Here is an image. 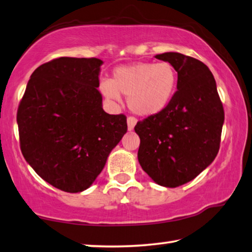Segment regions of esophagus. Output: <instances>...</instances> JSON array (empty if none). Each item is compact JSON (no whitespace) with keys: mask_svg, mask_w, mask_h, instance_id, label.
I'll use <instances>...</instances> for the list:
<instances>
[{"mask_svg":"<svg viewBox=\"0 0 252 252\" xmlns=\"http://www.w3.org/2000/svg\"><path fill=\"white\" fill-rule=\"evenodd\" d=\"M126 121H127V129L132 130L137 123V119L134 118V116H129V118L126 119Z\"/></svg>","mask_w":252,"mask_h":252,"instance_id":"esophagus-1","label":"esophagus"}]
</instances>
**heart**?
Listing matches in <instances>:
<instances>
[{
    "label": "heart",
    "mask_w": 252,
    "mask_h": 252,
    "mask_svg": "<svg viewBox=\"0 0 252 252\" xmlns=\"http://www.w3.org/2000/svg\"><path fill=\"white\" fill-rule=\"evenodd\" d=\"M178 84V73L168 62L136 63L116 69L111 82L100 90L108 98L118 100L120 94L129 97V106L139 115H153L171 102Z\"/></svg>",
    "instance_id": "obj_1"
}]
</instances>
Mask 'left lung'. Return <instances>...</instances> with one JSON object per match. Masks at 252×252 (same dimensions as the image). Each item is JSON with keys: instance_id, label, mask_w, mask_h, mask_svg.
Listing matches in <instances>:
<instances>
[{"instance_id": "8db88e82", "label": "left lung", "mask_w": 252, "mask_h": 252, "mask_svg": "<svg viewBox=\"0 0 252 252\" xmlns=\"http://www.w3.org/2000/svg\"><path fill=\"white\" fill-rule=\"evenodd\" d=\"M178 72L166 107L138 121V160L157 185L175 188L200 174L220 150L224 108L208 66L175 52L157 54Z\"/></svg>"}]
</instances>
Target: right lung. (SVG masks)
<instances>
[{"label":"right lung","instance_id":"add662e5","mask_svg":"<svg viewBox=\"0 0 252 252\" xmlns=\"http://www.w3.org/2000/svg\"><path fill=\"white\" fill-rule=\"evenodd\" d=\"M96 58H59L33 71L19 104L20 149L40 178L80 192L102 172L127 130L125 114L102 107Z\"/></svg>","mask_w":252,"mask_h":252}]
</instances>
